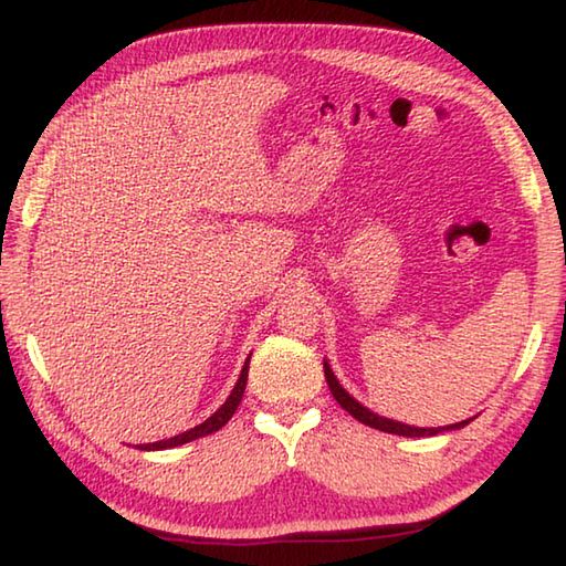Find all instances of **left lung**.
Wrapping results in <instances>:
<instances>
[{
  "instance_id": "8db88e82",
  "label": "left lung",
  "mask_w": 566,
  "mask_h": 566,
  "mask_svg": "<svg viewBox=\"0 0 566 566\" xmlns=\"http://www.w3.org/2000/svg\"><path fill=\"white\" fill-rule=\"evenodd\" d=\"M324 377H327V385L332 397L339 401L342 409H347L349 415L361 421V424L367 427H375L379 432H387V434H399V437H434L439 432H449V429H462L467 427L472 419H464V421H457V424H449V427H411V424H401V421L395 419H387V417H379L375 411H369L364 405H359L357 399H354L347 389L339 385V379L334 377V371L327 361H324Z\"/></svg>"
}]
</instances>
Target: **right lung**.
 I'll return each mask as SVG.
<instances>
[{
    "mask_svg": "<svg viewBox=\"0 0 566 566\" xmlns=\"http://www.w3.org/2000/svg\"><path fill=\"white\" fill-rule=\"evenodd\" d=\"M247 375H249V357L244 361L242 367V375H239L237 385L232 389V395L227 397V401L222 407H219L212 417L205 419L202 424H197L195 429H187V432H181L177 437H169V439H161V442H155V444H142L139 449H147V452H151V449H171V447H179V444H187L191 442V439H199V437H207L217 432V429H222L229 419H232V415L239 407V401H242L244 397V387H247Z\"/></svg>",
    "mask_w": 566,
    "mask_h": 566,
    "instance_id": "obj_1",
    "label": "right lung"
}]
</instances>
